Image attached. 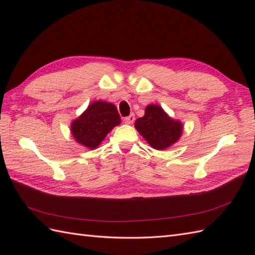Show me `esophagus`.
<instances>
[{"label":"esophagus","instance_id":"obj_1","mask_svg":"<svg viewBox=\"0 0 255 255\" xmlns=\"http://www.w3.org/2000/svg\"><path fill=\"white\" fill-rule=\"evenodd\" d=\"M134 119H136V117H134L133 114H130V115H129V116L125 117L124 121H125V123H126V124H129V125H130V124H133Z\"/></svg>","mask_w":255,"mask_h":255}]
</instances>
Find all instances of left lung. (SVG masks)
I'll use <instances>...</instances> for the list:
<instances>
[{"label": "left lung", "mask_w": 255, "mask_h": 255, "mask_svg": "<svg viewBox=\"0 0 255 255\" xmlns=\"http://www.w3.org/2000/svg\"><path fill=\"white\" fill-rule=\"evenodd\" d=\"M134 127L145 141L156 150L171 147L183 132L182 123L172 119L162 107L155 104L145 107L144 116L134 122Z\"/></svg>", "instance_id": "obj_1"}]
</instances>
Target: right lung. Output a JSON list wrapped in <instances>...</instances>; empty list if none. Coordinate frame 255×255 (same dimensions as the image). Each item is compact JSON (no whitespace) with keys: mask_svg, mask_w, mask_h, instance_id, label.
Returning <instances> with one entry per match:
<instances>
[{"mask_svg":"<svg viewBox=\"0 0 255 255\" xmlns=\"http://www.w3.org/2000/svg\"><path fill=\"white\" fill-rule=\"evenodd\" d=\"M121 122L115 105L104 101H96L72 122L71 133L80 144L89 149H95Z\"/></svg>","mask_w":255,"mask_h":255,"instance_id":"1","label":"right lung"}]
</instances>
